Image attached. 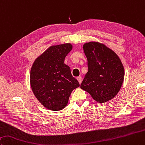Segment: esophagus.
<instances>
[{"mask_svg": "<svg viewBox=\"0 0 145 145\" xmlns=\"http://www.w3.org/2000/svg\"><path fill=\"white\" fill-rule=\"evenodd\" d=\"M77 79L78 81V82H79V84H81L82 80V78L81 77H77Z\"/></svg>", "mask_w": 145, "mask_h": 145, "instance_id": "obj_1", "label": "esophagus"}]
</instances>
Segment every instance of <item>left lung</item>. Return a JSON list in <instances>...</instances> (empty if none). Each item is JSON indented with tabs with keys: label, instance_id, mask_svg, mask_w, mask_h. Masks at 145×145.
Returning <instances> with one entry per match:
<instances>
[{
	"label": "left lung",
	"instance_id": "8db88e82",
	"mask_svg": "<svg viewBox=\"0 0 145 145\" xmlns=\"http://www.w3.org/2000/svg\"><path fill=\"white\" fill-rule=\"evenodd\" d=\"M88 59V71L80 88L98 103L117 95L122 85L124 70L119 57L103 44L90 42L83 46Z\"/></svg>",
	"mask_w": 145,
	"mask_h": 145
}]
</instances>
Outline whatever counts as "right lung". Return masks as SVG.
<instances>
[{"label": "right lung", "mask_w": 145, "mask_h": 145, "mask_svg": "<svg viewBox=\"0 0 145 145\" xmlns=\"http://www.w3.org/2000/svg\"><path fill=\"white\" fill-rule=\"evenodd\" d=\"M72 49L70 44L51 46L33 63L30 84L34 95L49 110L63 109L73 89L80 86L65 58Z\"/></svg>", "instance_id": "add662e5"}]
</instances>
